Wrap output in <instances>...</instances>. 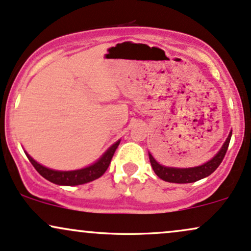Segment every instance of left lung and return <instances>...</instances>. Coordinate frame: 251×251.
Here are the masks:
<instances>
[{
    "mask_svg": "<svg viewBox=\"0 0 251 251\" xmlns=\"http://www.w3.org/2000/svg\"><path fill=\"white\" fill-rule=\"evenodd\" d=\"M232 132L230 131L227 135L226 140L224 142L220 151L216 153V155L211 158L209 162L201 164L200 166H195V168H170V166H164L159 164L154 159L153 155L149 153L150 162H151L152 169H153L154 174L160 178V179L169 181V183H178V184H185V183H194L203 178L208 177L215 171L216 169L220 166V164L223 160L224 155L226 153L227 146H229L230 139H231Z\"/></svg>",
    "mask_w": 251,
    "mask_h": 251,
    "instance_id": "left-lung-1",
    "label": "left lung"
}]
</instances>
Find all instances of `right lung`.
Wrapping results in <instances>:
<instances>
[{"mask_svg": "<svg viewBox=\"0 0 251 251\" xmlns=\"http://www.w3.org/2000/svg\"><path fill=\"white\" fill-rule=\"evenodd\" d=\"M119 144L120 140H118V142L114 143L113 145L109 146V148L106 150L105 153H103L96 163L92 164V165H88L86 166V168L79 170H72V171H59V170L46 168V166L37 163L36 160H34L25 151V153L28 157V159H29V162L33 164V166L35 168L36 171L39 172L43 178L51 181V183L57 184V185L75 186L89 183V181L96 180L99 177H101V176L105 174L106 170H107L109 163H111L112 160V157H113L114 152H116Z\"/></svg>", "mask_w": 251, "mask_h": 251, "instance_id": "add662e5", "label": "right lung"}]
</instances>
